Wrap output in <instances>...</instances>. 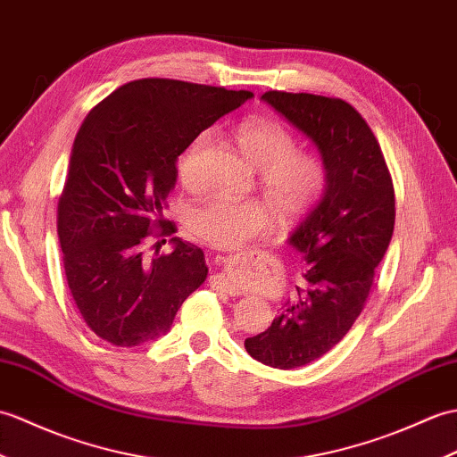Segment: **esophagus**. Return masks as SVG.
<instances>
[{
  "instance_id": "1",
  "label": "esophagus",
  "mask_w": 457,
  "mask_h": 457,
  "mask_svg": "<svg viewBox=\"0 0 457 457\" xmlns=\"http://www.w3.org/2000/svg\"><path fill=\"white\" fill-rule=\"evenodd\" d=\"M210 286H212V288L224 290V292H228L229 295H236V294H237V290L233 288V286H231V282L228 280L226 274H214V277L210 278Z\"/></svg>"
}]
</instances>
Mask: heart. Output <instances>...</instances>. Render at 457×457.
I'll return each instance as SVG.
<instances>
[{"mask_svg": "<svg viewBox=\"0 0 457 457\" xmlns=\"http://www.w3.org/2000/svg\"><path fill=\"white\" fill-rule=\"evenodd\" d=\"M236 140L249 162L261 169V187L270 203L214 195L190 208L187 216L190 233L218 249L237 247L259 236L274 221V210L282 224L303 220L320 204L328 179L323 157L298 150V137L277 120H245L237 126ZM208 145L210 132H200L177 157V175L190 190L203 185L200 162Z\"/></svg>", "mask_w": 457, "mask_h": 457, "instance_id": "1", "label": "heart"}]
</instances>
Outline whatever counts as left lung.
<instances>
[{"label": "left lung", "instance_id": "1", "mask_svg": "<svg viewBox=\"0 0 457 457\" xmlns=\"http://www.w3.org/2000/svg\"><path fill=\"white\" fill-rule=\"evenodd\" d=\"M262 99L317 144L327 188L290 243L310 269L307 288L267 331L245 338L259 362L292 370L328 353L354 325L395 226V190L384 152L353 104L312 93L267 91Z\"/></svg>", "mask_w": 457, "mask_h": 457}]
</instances>
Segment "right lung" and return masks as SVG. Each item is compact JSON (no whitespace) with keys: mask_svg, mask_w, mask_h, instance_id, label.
<instances>
[{"mask_svg":"<svg viewBox=\"0 0 457 457\" xmlns=\"http://www.w3.org/2000/svg\"><path fill=\"white\" fill-rule=\"evenodd\" d=\"M251 91L145 78L120 85L89 111L73 140L58 198V239L71 298L85 325L114 346L163 337L206 280L204 253L163 220L177 157ZM155 238L152 249L146 241Z\"/></svg>","mask_w":457,"mask_h":457,"instance_id":"right-lung-1","label":"right lung"}]
</instances>
